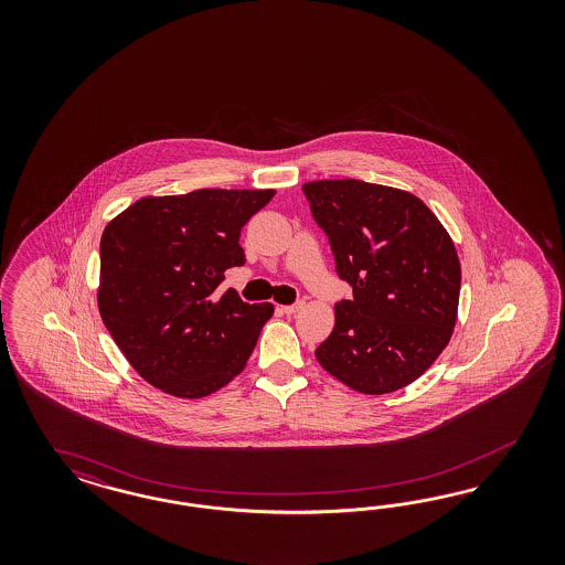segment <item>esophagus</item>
Instances as JSON below:
<instances>
[{"instance_id": "obj_1", "label": "esophagus", "mask_w": 565, "mask_h": 565, "mask_svg": "<svg viewBox=\"0 0 565 565\" xmlns=\"http://www.w3.org/2000/svg\"><path fill=\"white\" fill-rule=\"evenodd\" d=\"M305 308V302L300 300V302H294V305H288V307H281V312H286V315H296V312H300Z\"/></svg>"}]
</instances>
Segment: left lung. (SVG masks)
<instances>
[{"label": "left lung", "instance_id": "8db88e82", "mask_svg": "<svg viewBox=\"0 0 565 565\" xmlns=\"http://www.w3.org/2000/svg\"><path fill=\"white\" fill-rule=\"evenodd\" d=\"M352 300L315 352L327 373L360 394L416 381L449 342L460 300V260L441 222L406 190L362 180L302 186Z\"/></svg>", "mask_w": 565, "mask_h": 565}]
</instances>
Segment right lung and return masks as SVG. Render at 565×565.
Returning <instances> with one entry per match:
<instances>
[{"label":"right lung","instance_id":"add662e5","mask_svg":"<svg viewBox=\"0 0 565 565\" xmlns=\"http://www.w3.org/2000/svg\"><path fill=\"white\" fill-rule=\"evenodd\" d=\"M275 190L145 196L107 223L97 305L132 369L175 397H205L242 373L274 305L223 291L244 265L239 232Z\"/></svg>","mask_w":565,"mask_h":565}]
</instances>
